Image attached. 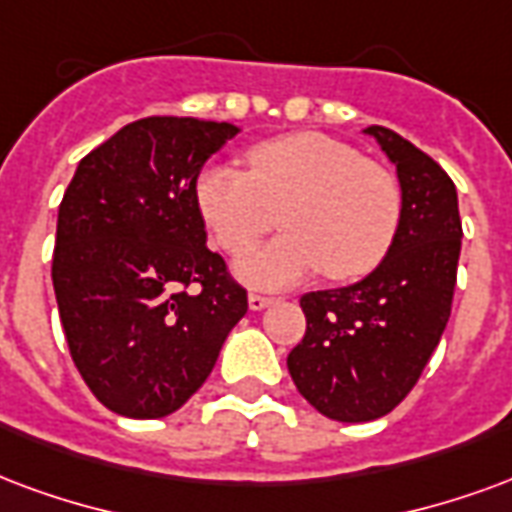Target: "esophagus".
<instances>
[{
	"label": "esophagus",
	"mask_w": 512,
	"mask_h": 512,
	"mask_svg": "<svg viewBox=\"0 0 512 512\" xmlns=\"http://www.w3.org/2000/svg\"><path fill=\"white\" fill-rule=\"evenodd\" d=\"M271 304H274V298H271V295L249 293V309H252V312H260V309H266V306Z\"/></svg>",
	"instance_id": "34e87169"
}]
</instances>
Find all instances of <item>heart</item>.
I'll list each match as a JSON object with an SVG mask.
<instances>
[{"instance_id": "obj_1", "label": "heart", "mask_w": 512, "mask_h": 512, "mask_svg": "<svg viewBox=\"0 0 512 512\" xmlns=\"http://www.w3.org/2000/svg\"><path fill=\"white\" fill-rule=\"evenodd\" d=\"M249 173L214 162L195 179V206L227 255L285 222L287 233L238 260L255 287H287L323 271L358 279L380 266L401 222V189L391 170L323 132H293L257 143Z\"/></svg>"}]
</instances>
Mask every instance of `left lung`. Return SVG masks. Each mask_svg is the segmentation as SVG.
Instances as JSON below:
<instances>
[{
	"mask_svg": "<svg viewBox=\"0 0 512 512\" xmlns=\"http://www.w3.org/2000/svg\"><path fill=\"white\" fill-rule=\"evenodd\" d=\"M363 132L399 173V233L361 282L301 298L306 333L287 355L298 393L342 423L382 418L415 388L448 325L464 236L448 173L388 127Z\"/></svg>",
	"mask_w": 512,
	"mask_h": 512,
	"instance_id": "1",
	"label": "left lung"
}]
</instances>
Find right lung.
<instances>
[{"instance_id":"obj_1","label":"right lung","mask_w":512,"mask_h":512,"mask_svg":"<svg viewBox=\"0 0 512 512\" xmlns=\"http://www.w3.org/2000/svg\"><path fill=\"white\" fill-rule=\"evenodd\" d=\"M227 121L149 116L89 151L56 222V304L89 391L124 418H165L198 391L246 290L206 246L195 179Z\"/></svg>"}]
</instances>
